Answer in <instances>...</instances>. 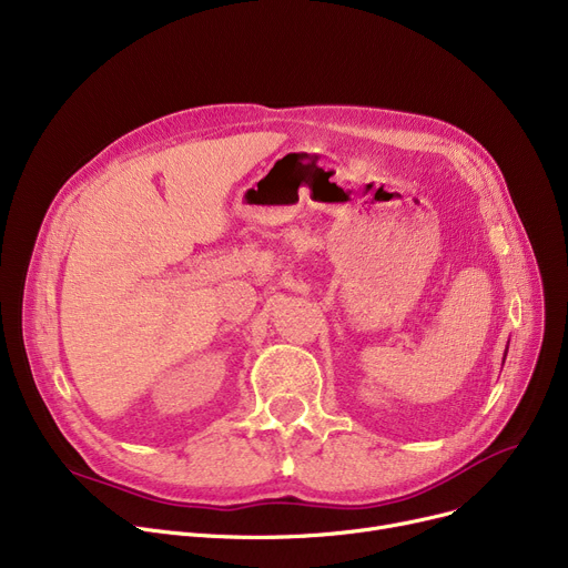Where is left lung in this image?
Instances as JSON below:
<instances>
[{
  "instance_id": "obj_1",
  "label": "left lung",
  "mask_w": 568,
  "mask_h": 568,
  "mask_svg": "<svg viewBox=\"0 0 568 568\" xmlns=\"http://www.w3.org/2000/svg\"><path fill=\"white\" fill-rule=\"evenodd\" d=\"M505 357H507V351H505Z\"/></svg>"
}]
</instances>
